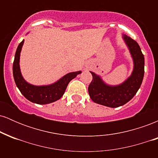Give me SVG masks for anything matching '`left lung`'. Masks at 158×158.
<instances>
[{
	"mask_svg": "<svg viewBox=\"0 0 158 158\" xmlns=\"http://www.w3.org/2000/svg\"><path fill=\"white\" fill-rule=\"evenodd\" d=\"M123 39L134 61L131 75L124 82L117 86L106 84L99 76L90 72L93 77L88 86L90 97L94 102L110 108H117L125 105L135 97L140 88L144 77V56L137 41L126 35Z\"/></svg>",
	"mask_w": 158,
	"mask_h": 158,
	"instance_id": "obj_1",
	"label": "left lung"
}]
</instances>
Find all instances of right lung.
I'll list each match as a JSON object with an SVG mask.
<instances>
[{
  "label": "right lung",
  "mask_w": 158,
  "mask_h": 158,
  "mask_svg": "<svg viewBox=\"0 0 158 158\" xmlns=\"http://www.w3.org/2000/svg\"><path fill=\"white\" fill-rule=\"evenodd\" d=\"M23 42L24 41L23 40L18 46L13 62L12 70H13V77L16 86L23 94V97L32 102L44 105L57 101L63 96L68 83L81 72L77 71L69 73L61 78L59 81L50 85L36 86V85L29 84L23 79L19 65L20 54Z\"/></svg>",
  "instance_id": "add662e5"
}]
</instances>
